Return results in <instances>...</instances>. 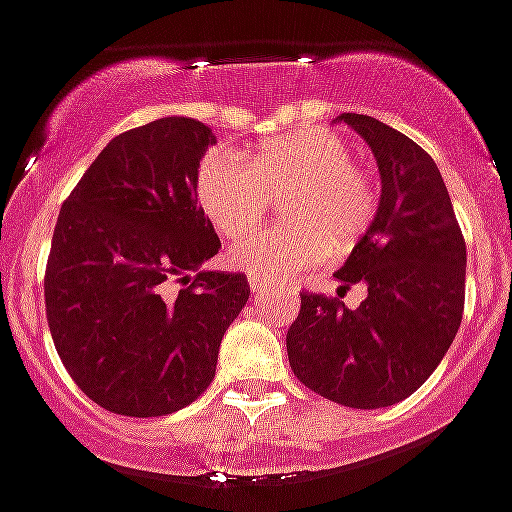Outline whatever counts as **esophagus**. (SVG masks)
<instances>
[{
  "instance_id": "34e87169",
  "label": "esophagus",
  "mask_w": 512,
  "mask_h": 512,
  "mask_svg": "<svg viewBox=\"0 0 512 512\" xmlns=\"http://www.w3.org/2000/svg\"><path fill=\"white\" fill-rule=\"evenodd\" d=\"M247 281H249V291H252V294H255V296H260V294H265V291H268V286H265V283L260 281V278L247 276Z\"/></svg>"
}]
</instances>
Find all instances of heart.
<instances>
[{"label":"heart","instance_id":"heart-1","mask_svg":"<svg viewBox=\"0 0 512 512\" xmlns=\"http://www.w3.org/2000/svg\"><path fill=\"white\" fill-rule=\"evenodd\" d=\"M197 203L226 239H239L263 218L270 197H283V226L234 244L229 263L260 281H294L325 252L354 247L375 221L377 184L354 161L338 132L307 127L270 137L244 153L210 150L195 179Z\"/></svg>","mask_w":512,"mask_h":512}]
</instances>
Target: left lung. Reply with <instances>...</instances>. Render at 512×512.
Masks as SVG:
<instances>
[{
	"label": "left lung",
	"mask_w": 512,
	"mask_h": 512,
	"mask_svg": "<svg viewBox=\"0 0 512 512\" xmlns=\"http://www.w3.org/2000/svg\"><path fill=\"white\" fill-rule=\"evenodd\" d=\"M367 140L380 169L375 221L336 278L367 299L302 294L286 333L296 380L349 409L409 398L448 354L466 299V242L448 187L427 150L367 114H341Z\"/></svg>",
	"instance_id": "obj_1"
}]
</instances>
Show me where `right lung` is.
I'll return each mask as SVG.
<instances>
[{"mask_svg":"<svg viewBox=\"0 0 512 512\" xmlns=\"http://www.w3.org/2000/svg\"><path fill=\"white\" fill-rule=\"evenodd\" d=\"M203 122L163 117L98 153L59 210L46 320L64 369L101 409L166 416L205 393L249 299L244 273L203 270L221 239L197 205Z\"/></svg>","mask_w":512,"mask_h":512,"instance_id":"right-lung-1","label":"right lung"}]
</instances>
